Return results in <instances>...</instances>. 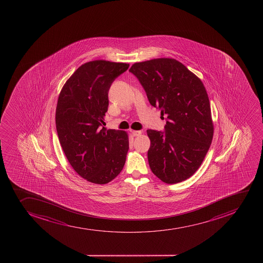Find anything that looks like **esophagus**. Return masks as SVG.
<instances>
[{
	"mask_svg": "<svg viewBox=\"0 0 263 263\" xmlns=\"http://www.w3.org/2000/svg\"><path fill=\"white\" fill-rule=\"evenodd\" d=\"M141 134V131H138V130H133L132 131V136H140Z\"/></svg>",
	"mask_w": 263,
	"mask_h": 263,
	"instance_id": "34e87169",
	"label": "esophagus"
}]
</instances>
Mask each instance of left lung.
Segmentation results:
<instances>
[{"label": "left lung", "mask_w": 263, "mask_h": 263, "mask_svg": "<svg viewBox=\"0 0 263 263\" xmlns=\"http://www.w3.org/2000/svg\"><path fill=\"white\" fill-rule=\"evenodd\" d=\"M129 72L137 77L150 104L166 117L164 132L146 131L152 172L165 183L190 178L208 154L213 141L210 102L202 81L172 58L136 63Z\"/></svg>", "instance_id": "1"}]
</instances>
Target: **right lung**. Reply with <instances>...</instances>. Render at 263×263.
Returning <instances> with one entry per match:
<instances>
[{
    "mask_svg": "<svg viewBox=\"0 0 263 263\" xmlns=\"http://www.w3.org/2000/svg\"><path fill=\"white\" fill-rule=\"evenodd\" d=\"M129 64L96 60L84 63L66 81L55 109L58 138L71 166L86 181L105 184L119 175L128 136L103 127L108 91Z\"/></svg>",
    "mask_w": 263,
    "mask_h": 263,
    "instance_id": "add662e5",
    "label": "right lung"
}]
</instances>
